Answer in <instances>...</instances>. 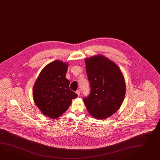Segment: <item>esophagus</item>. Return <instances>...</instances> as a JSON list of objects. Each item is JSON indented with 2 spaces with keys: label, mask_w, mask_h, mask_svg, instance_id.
I'll return each mask as SVG.
<instances>
[{
  "label": "esophagus",
  "mask_w": 160,
  "mask_h": 160,
  "mask_svg": "<svg viewBox=\"0 0 160 160\" xmlns=\"http://www.w3.org/2000/svg\"><path fill=\"white\" fill-rule=\"evenodd\" d=\"M76 93L77 94V95H78V96H80V91L79 90H77V91H76Z\"/></svg>",
  "instance_id": "34e87169"
}]
</instances>
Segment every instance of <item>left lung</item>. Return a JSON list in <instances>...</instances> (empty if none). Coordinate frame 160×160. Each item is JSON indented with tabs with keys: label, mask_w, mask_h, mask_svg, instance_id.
<instances>
[{
	"label": "left lung",
	"mask_w": 160,
	"mask_h": 160,
	"mask_svg": "<svg viewBox=\"0 0 160 160\" xmlns=\"http://www.w3.org/2000/svg\"><path fill=\"white\" fill-rule=\"evenodd\" d=\"M85 62L91 89L83 101L92 117L105 119L116 113L124 101V76L115 63L102 55L86 58Z\"/></svg>",
	"instance_id": "left-lung-1"
}]
</instances>
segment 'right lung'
<instances>
[{"instance_id": "obj_1", "label": "right lung", "mask_w": 160, "mask_h": 160, "mask_svg": "<svg viewBox=\"0 0 160 160\" xmlns=\"http://www.w3.org/2000/svg\"><path fill=\"white\" fill-rule=\"evenodd\" d=\"M68 63L56 60L48 63L40 73L33 88L36 105L43 115L57 118L65 113L78 95L69 88L65 78Z\"/></svg>"}]
</instances>
